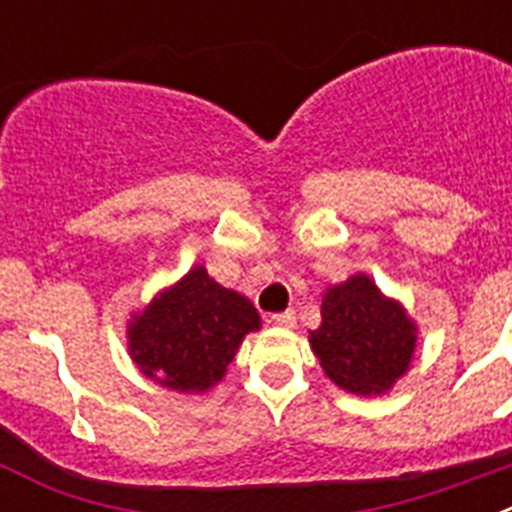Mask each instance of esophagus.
Listing matches in <instances>:
<instances>
[{"instance_id": "1", "label": "esophagus", "mask_w": 512, "mask_h": 512, "mask_svg": "<svg viewBox=\"0 0 512 512\" xmlns=\"http://www.w3.org/2000/svg\"><path fill=\"white\" fill-rule=\"evenodd\" d=\"M271 323L279 325V328H295L297 325L295 310H284V312H277V315H271Z\"/></svg>"}]
</instances>
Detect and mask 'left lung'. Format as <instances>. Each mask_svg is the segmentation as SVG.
I'll return each instance as SVG.
<instances>
[{
  "label": "left lung",
  "mask_w": 512,
  "mask_h": 512,
  "mask_svg": "<svg viewBox=\"0 0 512 512\" xmlns=\"http://www.w3.org/2000/svg\"><path fill=\"white\" fill-rule=\"evenodd\" d=\"M323 323L310 330L312 354L325 377L351 395H387L410 372L418 325L405 305L387 297L364 271L330 284L320 307Z\"/></svg>",
  "instance_id": "8db88e82"
}]
</instances>
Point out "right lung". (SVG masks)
Here are the masks:
<instances>
[{"label": "right lung", "instance_id": "1", "mask_svg": "<svg viewBox=\"0 0 512 512\" xmlns=\"http://www.w3.org/2000/svg\"><path fill=\"white\" fill-rule=\"evenodd\" d=\"M259 328L253 302L197 264L130 315L125 338L143 377L179 395H205L225 377L243 338Z\"/></svg>", "mask_w": 512, "mask_h": 512}]
</instances>
